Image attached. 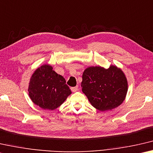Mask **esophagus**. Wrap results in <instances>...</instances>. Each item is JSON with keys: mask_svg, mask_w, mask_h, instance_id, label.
<instances>
[{"mask_svg": "<svg viewBox=\"0 0 153 153\" xmlns=\"http://www.w3.org/2000/svg\"><path fill=\"white\" fill-rule=\"evenodd\" d=\"M71 90H72V92H76V91H78V90H79V87H78V86L71 87Z\"/></svg>", "mask_w": 153, "mask_h": 153, "instance_id": "obj_1", "label": "esophagus"}]
</instances>
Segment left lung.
I'll return each mask as SVG.
<instances>
[{
    "instance_id": "left-lung-1",
    "label": "left lung",
    "mask_w": 153,
    "mask_h": 153,
    "mask_svg": "<svg viewBox=\"0 0 153 153\" xmlns=\"http://www.w3.org/2000/svg\"><path fill=\"white\" fill-rule=\"evenodd\" d=\"M82 91L91 104L100 111H111L126 99L128 85L123 72L116 66L108 69L88 67L82 74Z\"/></svg>"
}]
</instances>
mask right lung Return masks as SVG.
I'll use <instances>...</instances> for the list:
<instances>
[{
	"label": "right lung",
	"mask_w": 153,
	"mask_h": 153,
	"mask_svg": "<svg viewBox=\"0 0 153 153\" xmlns=\"http://www.w3.org/2000/svg\"><path fill=\"white\" fill-rule=\"evenodd\" d=\"M28 94L34 103L45 110L57 108L72 94L66 80L49 64L37 68L30 80Z\"/></svg>",
	"instance_id": "obj_1"
}]
</instances>
